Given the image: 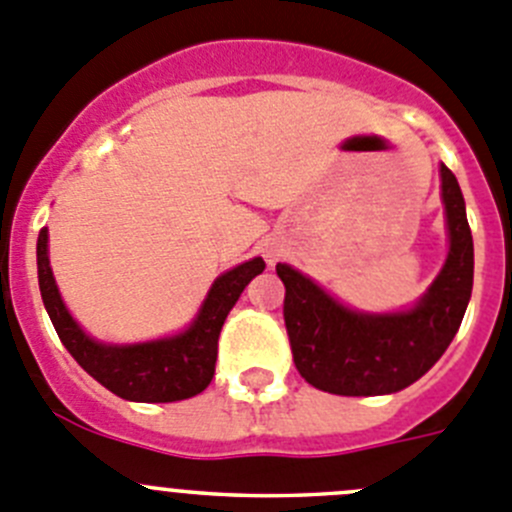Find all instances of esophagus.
Returning a JSON list of instances; mask_svg holds the SVG:
<instances>
[{
  "label": "esophagus",
  "instance_id": "34e87169",
  "mask_svg": "<svg viewBox=\"0 0 512 512\" xmlns=\"http://www.w3.org/2000/svg\"><path fill=\"white\" fill-rule=\"evenodd\" d=\"M270 260H275V252H270Z\"/></svg>",
  "mask_w": 512,
  "mask_h": 512
}]
</instances>
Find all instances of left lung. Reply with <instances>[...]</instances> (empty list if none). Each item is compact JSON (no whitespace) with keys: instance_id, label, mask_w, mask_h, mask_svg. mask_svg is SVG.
<instances>
[{"instance_id":"8db88e82","label":"left lung","mask_w":512,"mask_h":512,"mask_svg":"<svg viewBox=\"0 0 512 512\" xmlns=\"http://www.w3.org/2000/svg\"><path fill=\"white\" fill-rule=\"evenodd\" d=\"M442 202L450 252L419 303L401 313H358L303 272L278 262L285 285V328L295 369L315 389L338 396H379L407 389L439 361L455 338L472 295L475 250L465 199L442 164Z\"/></svg>"}]
</instances>
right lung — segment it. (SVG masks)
<instances>
[{
	"label": "right lung",
	"mask_w": 512,
	"mask_h": 512,
	"mask_svg": "<svg viewBox=\"0 0 512 512\" xmlns=\"http://www.w3.org/2000/svg\"><path fill=\"white\" fill-rule=\"evenodd\" d=\"M265 270L262 257L232 267L214 280L197 318L184 333L131 346H111L90 338L60 298L47 257V229L37 237V278L42 303L62 346L98 384L128 401L164 404L202 394L214 376L217 341L227 313L255 275Z\"/></svg>",
	"instance_id": "right-lung-1"
}]
</instances>
